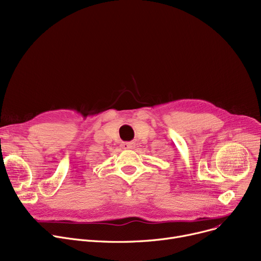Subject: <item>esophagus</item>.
Wrapping results in <instances>:
<instances>
[{
    "instance_id": "1",
    "label": "esophagus",
    "mask_w": 261,
    "mask_h": 261,
    "mask_svg": "<svg viewBox=\"0 0 261 261\" xmlns=\"http://www.w3.org/2000/svg\"><path fill=\"white\" fill-rule=\"evenodd\" d=\"M135 147V144L133 142H126L121 144V148L123 149H133Z\"/></svg>"
}]
</instances>
